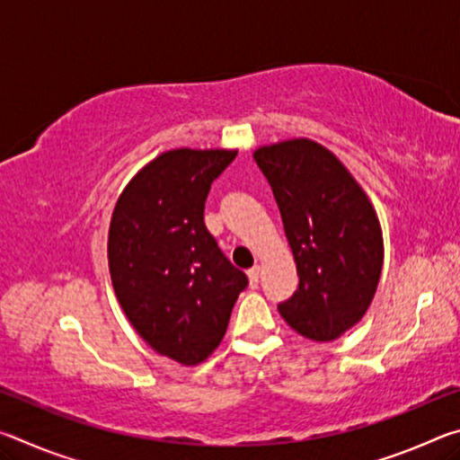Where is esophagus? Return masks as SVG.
I'll list each match as a JSON object with an SVG mask.
<instances>
[{"instance_id":"esophagus-1","label":"esophagus","mask_w":460,"mask_h":460,"mask_svg":"<svg viewBox=\"0 0 460 460\" xmlns=\"http://www.w3.org/2000/svg\"><path fill=\"white\" fill-rule=\"evenodd\" d=\"M260 274H261V268H260V266H253L252 270L247 271L249 282H252V286H258V282H260Z\"/></svg>"}]
</instances>
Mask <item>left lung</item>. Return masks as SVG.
<instances>
[{"label": "left lung", "instance_id": "1", "mask_svg": "<svg viewBox=\"0 0 460 460\" xmlns=\"http://www.w3.org/2000/svg\"><path fill=\"white\" fill-rule=\"evenodd\" d=\"M290 243L298 288L278 310L310 341H334L367 313L384 266L371 200L324 146L306 137L253 152Z\"/></svg>", "mask_w": 460, "mask_h": 460}]
</instances>
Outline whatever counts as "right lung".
I'll use <instances>...</instances> for the list:
<instances>
[{"label":"right lung","instance_id":"right-lung-1","mask_svg":"<svg viewBox=\"0 0 460 460\" xmlns=\"http://www.w3.org/2000/svg\"><path fill=\"white\" fill-rule=\"evenodd\" d=\"M237 150H170L131 178L109 225V271L128 321L182 365L211 355L247 276L205 225V200Z\"/></svg>","mask_w":460,"mask_h":460}]
</instances>
